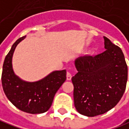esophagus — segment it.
I'll return each mask as SVG.
<instances>
[{
	"mask_svg": "<svg viewBox=\"0 0 129 129\" xmlns=\"http://www.w3.org/2000/svg\"><path fill=\"white\" fill-rule=\"evenodd\" d=\"M71 77H72V75H71V74L70 72H67V74H66V79H67V80H71Z\"/></svg>",
	"mask_w": 129,
	"mask_h": 129,
	"instance_id": "esophagus-1",
	"label": "esophagus"
}]
</instances>
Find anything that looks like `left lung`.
Returning <instances> with one entry per match:
<instances>
[{
    "mask_svg": "<svg viewBox=\"0 0 129 129\" xmlns=\"http://www.w3.org/2000/svg\"><path fill=\"white\" fill-rule=\"evenodd\" d=\"M105 51L81 56L74 61L77 74L72 77L74 105L88 117L103 114L114 108L125 92L128 67L119 47L104 37Z\"/></svg>",
    "mask_w": 129,
    "mask_h": 129,
    "instance_id": "left-lung-1",
    "label": "left lung"
}]
</instances>
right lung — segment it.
Returning a JSON list of instances; mask_svg holds the SVG:
<instances>
[{
	"instance_id": "1",
	"label": "right lung",
	"mask_w": 129,
	"mask_h": 129,
	"mask_svg": "<svg viewBox=\"0 0 129 129\" xmlns=\"http://www.w3.org/2000/svg\"><path fill=\"white\" fill-rule=\"evenodd\" d=\"M26 36L18 39L6 56L1 76L4 92L10 102L18 109L31 114L48 111L55 93L66 79V71H54L37 81H26L15 74L12 58L14 50Z\"/></svg>"
}]
</instances>
